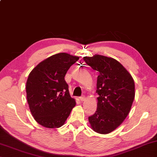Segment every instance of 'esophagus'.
<instances>
[{"instance_id": "esophagus-1", "label": "esophagus", "mask_w": 157, "mask_h": 157, "mask_svg": "<svg viewBox=\"0 0 157 157\" xmlns=\"http://www.w3.org/2000/svg\"><path fill=\"white\" fill-rule=\"evenodd\" d=\"M79 101H80L81 102H83L85 101V97L84 96H82V97H79Z\"/></svg>"}]
</instances>
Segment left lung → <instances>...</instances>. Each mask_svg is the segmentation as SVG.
Instances as JSON below:
<instances>
[{
  "mask_svg": "<svg viewBox=\"0 0 157 157\" xmlns=\"http://www.w3.org/2000/svg\"><path fill=\"white\" fill-rule=\"evenodd\" d=\"M83 59L98 74L97 110L89 117V123L96 133H110L130 113L136 93L134 80L127 70L111 57L95 54Z\"/></svg>",
  "mask_w": 157,
  "mask_h": 157,
  "instance_id": "obj_1",
  "label": "left lung"
}]
</instances>
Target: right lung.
<instances>
[{
	"mask_svg": "<svg viewBox=\"0 0 157 157\" xmlns=\"http://www.w3.org/2000/svg\"><path fill=\"white\" fill-rule=\"evenodd\" d=\"M79 58L63 52L54 54L29 73L26 85L27 101L34 119L44 127H61L75 106V99L71 97L64 78Z\"/></svg>",
	"mask_w": 157,
	"mask_h": 157,
	"instance_id": "right-lung-1",
	"label": "right lung"
}]
</instances>
